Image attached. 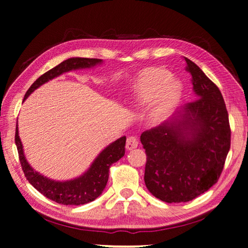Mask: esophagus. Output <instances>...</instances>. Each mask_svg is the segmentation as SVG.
<instances>
[{
  "instance_id": "esophagus-1",
  "label": "esophagus",
  "mask_w": 248,
  "mask_h": 248,
  "mask_svg": "<svg viewBox=\"0 0 248 248\" xmlns=\"http://www.w3.org/2000/svg\"><path fill=\"white\" fill-rule=\"evenodd\" d=\"M138 144H139V140L136 136H130L127 139V144H125V148L127 150H133L136 149Z\"/></svg>"
}]
</instances>
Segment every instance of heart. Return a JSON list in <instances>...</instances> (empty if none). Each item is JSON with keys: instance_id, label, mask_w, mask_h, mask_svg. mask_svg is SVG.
I'll use <instances>...</instances> for the list:
<instances>
[{"instance_id": "b5f03b06", "label": "heart", "mask_w": 248, "mask_h": 248, "mask_svg": "<svg viewBox=\"0 0 248 248\" xmlns=\"http://www.w3.org/2000/svg\"><path fill=\"white\" fill-rule=\"evenodd\" d=\"M182 87L170 78L169 71L162 68H151L143 71L134 86V99L139 104L153 103L151 117L155 121L166 118L178 102Z\"/></svg>"}]
</instances>
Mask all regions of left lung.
Returning a JSON list of instances; mask_svg holds the SVG:
<instances>
[{"instance_id":"obj_1","label":"left lung","mask_w":248,"mask_h":248,"mask_svg":"<svg viewBox=\"0 0 248 248\" xmlns=\"http://www.w3.org/2000/svg\"><path fill=\"white\" fill-rule=\"evenodd\" d=\"M197 98L182 118L146 130L144 182L167 203L187 202L217 183L231 148L229 114L221 92L198 65L185 58Z\"/></svg>"}]
</instances>
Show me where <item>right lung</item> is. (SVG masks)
I'll return each mask as SVG.
<instances>
[{"label":"right lung","instance_id":"obj_1","mask_svg":"<svg viewBox=\"0 0 248 248\" xmlns=\"http://www.w3.org/2000/svg\"><path fill=\"white\" fill-rule=\"evenodd\" d=\"M99 62L100 59L93 58H71L61 62L60 64L49 70L48 72L41 75L31 84L25 94L24 99H26L37 87L41 84L48 82L49 79L58 77L63 72H68L75 69H84L94 66ZM15 143L17 146L18 157L25 177L29 184L43 194L48 199L61 204L79 205L89 203L95 200L104 191L109 177V167L124 156L125 150V137L120 138L114 143L108 145L98 157L95 159L91 169L85 174L77 179L70 182H54V180L44 177L43 175L33 170L26 161L23 153L22 142L18 137V129L16 127Z\"/></svg>","mask_w":248,"mask_h":248}]
</instances>
